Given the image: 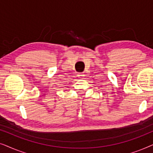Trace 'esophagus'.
Returning <instances> with one entry per match:
<instances>
[{
    "label": "esophagus",
    "mask_w": 153,
    "mask_h": 153,
    "mask_svg": "<svg viewBox=\"0 0 153 153\" xmlns=\"http://www.w3.org/2000/svg\"><path fill=\"white\" fill-rule=\"evenodd\" d=\"M84 74H83V73H79V74H77V76H78V78L79 79H83L84 78Z\"/></svg>",
    "instance_id": "esophagus-1"
}]
</instances>
